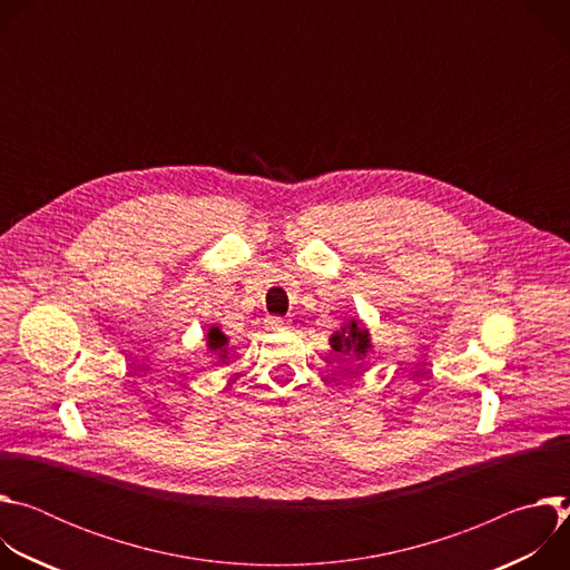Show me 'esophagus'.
<instances>
[{
  "label": "esophagus",
  "instance_id": "obj_1",
  "mask_svg": "<svg viewBox=\"0 0 570 570\" xmlns=\"http://www.w3.org/2000/svg\"><path fill=\"white\" fill-rule=\"evenodd\" d=\"M288 320L286 317H268V330H286Z\"/></svg>",
  "mask_w": 570,
  "mask_h": 570
}]
</instances>
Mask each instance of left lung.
Segmentation results:
<instances>
[{
	"instance_id": "1",
	"label": "left lung",
	"mask_w": 570,
	"mask_h": 570,
	"mask_svg": "<svg viewBox=\"0 0 570 570\" xmlns=\"http://www.w3.org/2000/svg\"><path fill=\"white\" fill-rule=\"evenodd\" d=\"M330 345H332L334 352H338V354H343V356L358 358V361L365 358L367 352L374 347L367 327H365V324H363L358 317L343 322V327L332 334Z\"/></svg>"
}]
</instances>
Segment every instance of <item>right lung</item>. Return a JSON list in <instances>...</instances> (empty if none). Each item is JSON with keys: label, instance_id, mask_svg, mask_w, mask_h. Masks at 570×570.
I'll return each mask as SVG.
<instances>
[{"label": "right lung", "instance_id": "1", "mask_svg": "<svg viewBox=\"0 0 570 570\" xmlns=\"http://www.w3.org/2000/svg\"><path fill=\"white\" fill-rule=\"evenodd\" d=\"M207 347L212 350V352H218V356H220V361H225V354H227V336L216 327H209V332H207Z\"/></svg>", "mask_w": 570, "mask_h": 570}]
</instances>
